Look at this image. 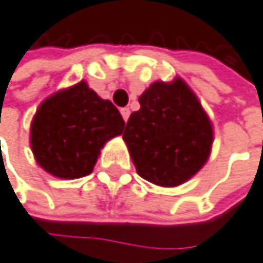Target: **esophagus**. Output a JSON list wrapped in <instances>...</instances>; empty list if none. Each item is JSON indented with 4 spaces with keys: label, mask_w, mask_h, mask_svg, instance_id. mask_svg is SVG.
<instances>
[{
    "label": "esophagus",
    "mask_w": 263,
    "mask_h": 263,
    "mask_svg": "<svg viewBox=\"0 0 263 263\" xmlns=\"http://www.w3.org/2000/svg\"><path fill=\"white\" fill-rule=\"evenodd\" d=\"M121 114L124 117V121L127 122L128 121V117H130V109L128 108H121Z\"/></svg>",
    "instance_id": "34e87169"
}]
</instances>
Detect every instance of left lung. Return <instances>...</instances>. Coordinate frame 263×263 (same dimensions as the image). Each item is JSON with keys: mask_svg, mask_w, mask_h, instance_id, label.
<instances>
[{"mask_svg": "<svg viewBox=\"0 0 263 263\" xmlns=\"http://www.w3.org/2000/svg\"><path fill=\"white\" fill-rule=\"evenodd\" d=\"M124 130L138 174L160 186H177L209 158L213 132L207 114L182 81H157L139 97Z\"/></svg>", "mask_w": 263, "mask_h": 263, "instance_id": "1", "label": "left lung"}]
</instances>
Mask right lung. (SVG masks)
<instances>
[{"mask_svg":"<svg viewBox=\"0 0 263 263\" xmlns=\"http://www.w3.org/2000/svg\"><path fill=\"white\" fill-rule=\"evenodd\" d=\"M124 125L119 109L81 81L39 106L31 124V147L47 173L80 179L92 173L103 144L121 135Z\"/></svg>","mask_w":263,"mask_h":263,"instance_id":"add662e5","label":"right lung"}]
</instances>
